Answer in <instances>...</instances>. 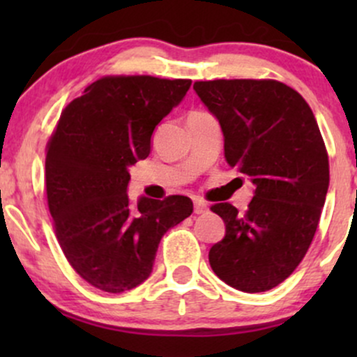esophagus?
<instances>
[{"instance_id": "1", "label": "esophagus", "mask_w": 357, "mask_h": 357, "mask_svg": "<svg viewBox=\"0 0 357 357\" xmlns=\"http://www.w3.org/2000/svg\"><path fill=\"white\" fill-rule=\"evenodd\" d=\"M208 204L203 203V202H195V213L196 215H204V213H208Z\"/></svg>"}]
</instances>
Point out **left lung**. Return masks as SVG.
I'll use <instances>...</instances> for the list:
<instances>
[{
    "label": "left lung",
    "instance_id": "obj_1",
    "mask_svg": "<svg viewBox=\"0 0 357 357\" xmlns=\"http://www.w3.org/2000/svg\"><path fill=\"white\" fill-rule=\"evenodd\" d=\"M220 122L225 159L253 184L248 210L230 203L211 211L225 221L210 250L225 284L255 294L285 280L310 247L329 190V159L309 104L275 80L195 82Z\"/></svg>",
    "mask_w": 357,
    "mask_h": 357
}]
</instances>
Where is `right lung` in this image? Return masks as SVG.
Returning <instances> with one entry per match:
<instances>
[{"label":"right lung","mask_w":357,"mask_h":357,"mask_svg":"<svg viewBox=\"0 0 357 357\" xmlns=\"http://www.w3.org/2000/svg\"><path fill=\"white\" fill-rule=\"evenodd\" d=\"M190 87L104 77L61 112L45 159L48 208L68 264L96 289L121 294L147 280L162 235L192 213L188 196H127L129 167L149 155L155 126Z\"/></svg>","instance_id":"add662e5"}]
</instances>
